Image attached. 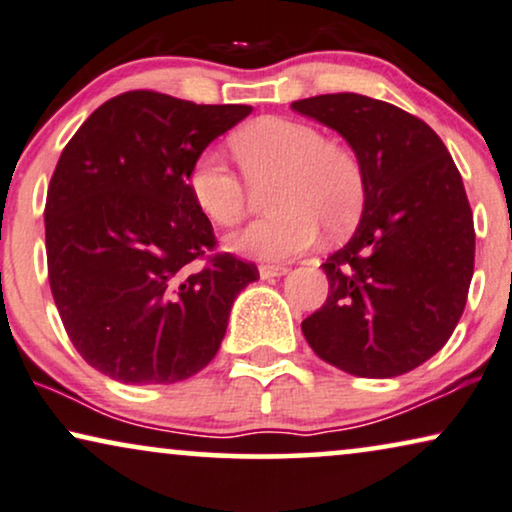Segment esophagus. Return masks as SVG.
I'll use <instances>...</instances> for the list:
<instances>
[{
  "label": "esophagus",
  "mask_w": 512,
  "mask_h": 512,
  "mask_svg": "<svg viewBox=\"0 0 512 512\" xmlns=\"http://www.w3.org/2000/svg\"><path fill=\"white\" fill-rule=\"evenodd\" d=\"M288 267L285 264H260V276L262 278H274V276H283Z\"/></svg>",
  "instance_id": "esophagus-1"
}]
</instances>
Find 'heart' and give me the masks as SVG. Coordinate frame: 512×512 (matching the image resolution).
<instances>
[{
	"instance_id": "b5f03b06",
	"label": "heart",
	"mask_w": 512,
	"mask_h": 512,
	"mask_svg": "<svg viewBox=\"0 0 512 512\" xmlns=\"http://www.w3.org/2000/svg\"><path fill=\"white\" fill-rule=\"evenodd\" d=\"M231 149L250 187L269 182L274 213L229 238V248L262 260H283L316 241L318 224L327 234L349 229L365 201V175L358 156L316 126L292 119H262L231 138ZM245 179V180H246ZM244 180V181H245ZM215 149L196 156L187 185L196 206L217 227L245 220L250 189Z\"/></svg>"
}]
</instances>
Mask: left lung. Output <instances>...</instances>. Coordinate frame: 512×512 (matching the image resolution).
<instances>
[{"instance_id": "obj_1", "label": "left lung", "mask_w": 512, "mask_h": 512, "mask_svg": "<svg viewBox=\"0 0 512 512\" xmlns=\"http://www.w3.org/2000/svg\"><path fill=\"white\" fill-rule=\"evenodd\" d=\"M292 109L342 133L365 175L356 234L320 264L330 292L302 320L306 342L356 377L410 372L466 309L475 227L459 168L426 121L391 102L327 93Z\"/></svg>"}]
</instances>
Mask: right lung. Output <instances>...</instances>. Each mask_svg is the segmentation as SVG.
Wrapping results in <instances>:
<instances>
[{"mask_svg":"<svg viewBox=\"0 0 512 512\" xmlns=\"http://www.w3.org/2000/svg\"><path fill=\"white\" fill-rule=\"evenodd\" d=\"M156 91L102 102L60 154L46 194L49 283L67 337L121 384H175L220 349L231 304L257 267L215 252L187 175L248 117Z\"/></svg>","mask_w":512,"mask_h":512,"instance_id":"right-lung-1","label":"right lung"}]
</instances>
